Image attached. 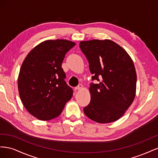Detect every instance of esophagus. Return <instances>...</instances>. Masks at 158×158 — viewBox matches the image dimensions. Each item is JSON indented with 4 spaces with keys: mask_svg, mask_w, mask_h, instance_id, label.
Wrapping results in <instances>:
<instances>
[{
    "mask_svg": "<svg viewBox=\"0 0 158 158\" xmlns=\"http://www.w3.org/2000/svg\"><path fill=\"white\" fill-rule=\"evenodd\" d=\"M82 88H83V85L82 84H79L77 87L75 88V89L76 90H80V89H82Z\"/></svg>",
    "mask_w": 158,
    "mask_h": 158,
    "instance_id": "34e87169",
    "label": "esophagus"
}]
</instances>
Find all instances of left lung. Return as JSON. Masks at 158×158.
Returning a JSON list of instances; mask_svg holds the SVG:
<instances>
[{
  "instance_id": "left-lung-1",
  "label": "left lung",
  "mask_w": 158,
  "mask_h": 158,
  "mask_svg": "<svg viewBox=\"0 0 158 158\" xmlns=\"http://www.w3.org/2000/svg\"><path fill=\"white\" fill-rule=\"evenodd\" d=\"M89 70L99 84H91V101L84 108L85 115L99 123L120 118L131 106L136 95V73L127 52L109 40L80 42Z\"/></svg>"
}]
</instances>
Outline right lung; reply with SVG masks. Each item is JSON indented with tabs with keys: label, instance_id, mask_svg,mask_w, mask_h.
Segmentation results:
<instances>
[{
	"label": "right lung",
	"instance_id": "right-lung-1",
	"mask_svg": "<svg viewBox=\"0 0 158 158\" xmlns=\"http://www.w3.org/2000/svg\"><path fill=\"white\" fill-rule=\"evenodd\" d=\"M75 45L66 40L43 41L23 62L18 78L19 95L27 111L40 120L59 116L73 97L61 66L66 53Z\"/></svg>",
	"mask_w": 158,
	"mask_h": 158
}]
</instances>
